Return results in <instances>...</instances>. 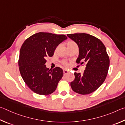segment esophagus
Returning a JSON list of instances; mask_svg holds the SVG:
<instances>
[{"label": "esophagus", "mask_w": 125, "mask_h": 125, "mask_svg": "<svg viewBox=\"0 0 125 125\" xmlns=\"http://www.w3.org/2000/svg\"><path fill=\"white\" fill-rule=\"evenodd\" d=\"M63 73H64V75H66L67 73H68L69 71H68V70H66V69H64L63 70Z\"/></svg>", "instance_id": "obj_1"}]
</instances>
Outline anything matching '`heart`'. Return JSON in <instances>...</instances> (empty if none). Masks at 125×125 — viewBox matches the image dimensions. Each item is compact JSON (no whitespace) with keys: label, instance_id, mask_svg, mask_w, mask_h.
<instances>
[{"label":"heart","instance_id":"obj_1","mask_svg":"<svg viewBox=\"0 0 125 125\" xmlns=\"http://www.w3.org/2000/svg\"><path fill=\"white\" fill-rule=\"evenodd\" d=\"M76 45H77V44H76V43L73 41H71V40L69 41L67 43V47H68V48L73 47V46H76ZM58 47L56 48L55 50V52L56 51L57 49H58ZM61 63H62L64 65H65V66H67V65H68V63H67L66 61H61Z\"/></svg>","mask_w":125,"mask_h":125}]
</instances>
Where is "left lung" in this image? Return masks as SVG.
<instances>
[{"label":"left lung","instance_id":"left-lung-1","mask_svg":"<svg viewBox=\"0 0 125 125\" xmlns=\"http://www.w3.org/2000/svg\"><path fill=\"white\" fill-rule=\"evenodd\" d=\"M67 36L79 47L76 63L84 64L86 66L82 75L74 73L75 80L71 82V88L80 94L92 93L103 83L108 74L110 59L106 48L99 39L91 34L82 33Z\"/></svg>","mask_w":125,"mask_h":125}]
</instances>
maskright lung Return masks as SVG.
<instances>
[{"label":"right lung","mask_w":125,"mask_h":125,"mask_svg":"<svg viewBox=\"0 0 125 125\" xmlns=\"http://www.w3.org/2000/svg\"><path fill=\"white\" fill-rule=\"evenodd\" d=\"M67 38L64 34L39 32L28 37L22 45L20 72L24 82L34 93L47 95L55 91L64 73L59 67L52 70L47 68L46 58L53 55L57 46Z\"/></svg>","instance_id":"add662e5"}]
</instances>
